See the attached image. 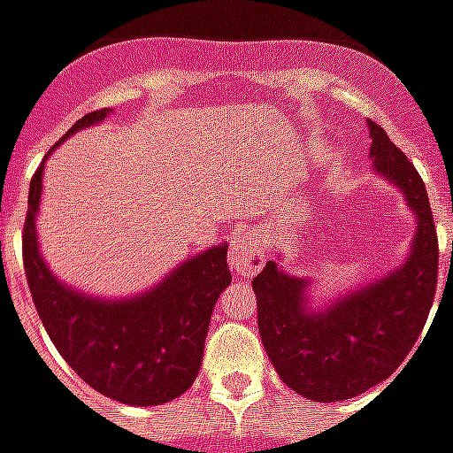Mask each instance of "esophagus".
Here are the masks:
<instances>
[{
  "label": "esophagus",
  "mask_w": 453,
  "mask_h": 453,
  "mask_svg": "<svg viewBox=\"0 0 453 453\" xmlns=\"http://www.w3.org/2000/svg\"><path fill=\"white\" fill-rule=\"evenodd\" d=\"M227 262L237 274L255 276L266 265V242L257 230H240L233 237V245L227 252Z\"/></svg>",
  "instance_id": "obj_1"
}]
</instances>
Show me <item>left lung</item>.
Instances as JSON below:
<instances>
[{"label": "left lung", "mask_w": 453, "mask_h": 453, "mask_svg": "<svg viewBox=\"0 0 453 453\" xmlns=\"http://www.w3.org/2000/svg\"><path fill=\"white\" fill-rule=\"evenodd\" d=\"M366 126L376 174L403 191L418 218L405 262L320 308L311 303V281L276 262L252 279L259 334L276 373L318 403L354 398L388 379L415 347L437 288V230L425 184L388 133L373 120Z\"/></svg>", "instance_id": "1"}]
</instances>
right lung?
Masks as SVG:
<instances>
[{"label": "right lung", "mask_w": 453, "mask_h": 453, "mask_svg": "<svg viewBox=\"0 0 453 453\" xmlns=\"http://www.w3.org/2000/svg\"><path fill=\"white\" fill-rule=\"evenodd\" d=\"M106 116L109 109L87 113L65 138L102 123ZM41 191L43 165L28 188L24 269L35 311L55 349L84 383L106 398L140 408L179 398L198 376L213 305L233 281L227 242L184 259L142 294L96 298L65 286L48 269L35 233Z\"/></svg>", "instance_id": "right-lung-1"}]
</instances>
